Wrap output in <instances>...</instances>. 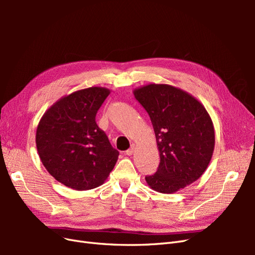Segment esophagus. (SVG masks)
<instances>
[{"instance_id": "esophagus-1", "label": "esophagus", "mask_w": 255, "mask_h": 255, "mask_svg": "<svg viewBox=\"0 0 255 255\" xmlns=\"http://www.w3.org/2000/svg\"><path fill=\"white\" fill-rule=\"evenodd\" d=\"M134 150H135V144H132L130 145V148L126 151V154L127 155H132V154L134 153Z\"/></svg>"}]
</instances>
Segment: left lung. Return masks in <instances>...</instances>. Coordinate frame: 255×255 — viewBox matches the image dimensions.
Masks as SVG:
<instances>
[{"mask_svg": "<svg viewBox=\"0 0 255 255\" xmlns=\"http://www.w3.org/2000/svg\"><path fill=\"white\" fill-rule=\"evenodd\" d=\"M148 113L159 151L156 172L145 176L149 186L172 194L197 181L210 164L215 145L210 115L197 99L165 84L134 90Z\"/></svg>", "mask_w": 255, "mask_h": 255, "instance_id": "left-lung-1", "label": "left lung"}]
</instances>
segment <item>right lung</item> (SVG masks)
<instances>
[{"mask_svg": "<svg viewBox=\"0 0 255 255\" xmlns=\"http://www.w3.org/2000/svg\"><path fill=\"white\" fill-rule=\"evenodd\" d=\"M110 90L90 87L61 98L45 112L36 132L43 166L58 181L75 190L100 186L118 159L96 115Z\"/></svg>", "mask_w": 255, "mask_h": 255, "instance_id": "add662e5", "label": "right lung"}]
</instances>
